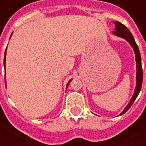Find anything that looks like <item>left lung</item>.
<instances>
[{
    "label": "left lung",
    "instance_id": "left-lung-1",
    "mask_svg": "<svg viewBox=\"0 0 146 146\" xmlns=\"http://www.w3.org/2000/svg\"><path fill=\"white\" fill-rule=\"evenodd\" d=\"M113 23L115 25V30H114V31H113V34L116 36L123 38L128 42L130 45L133 48L134 51H135V61H136V87H135L133 96L131 98L129 103L124 108V110L119 113V116H121V115H123V113H125L131 108V106L133 104V102L135 101L136 98L138 97V94H139V92L141 91V85H142L143 75H142V68H141V54H140V51H139V49H138V45L136 44V42H135V39H134V36H132L130 30L124 25H123L122 23H120L117 22V21L113 22Z\"/></svg>",
    "mask_w": 146,
    "mask_h": 146
}]
</instances>
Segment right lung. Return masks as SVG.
<instances>
[{"mask_svg": "<svg viewBox=\"0 0 146 146\" xmlns=\"http://www.w3.org/2000/svg\"><path fill=\"white\" fill-rule=\"evenodd\" d=\"M12 33H11V35H12ZM11 36H10V38H11ZM6 51H7V48H6V50H5V58H4V66H5V62H6ZM5 74H6V72H5ZM72 80L73 79H70V80H69V82L67 83L66 84V88H68V86H69V84H70V83L72 81ZM5 86H6V77L5 76Z\"/></svg>", "mask_w": 146, "mask_h": 146, "instance_id": "1", "label": "right lung"}]
</instances>
